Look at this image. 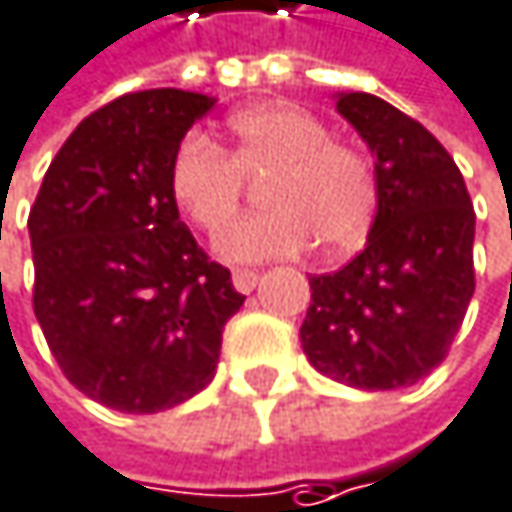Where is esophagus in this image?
<instances>
[{"label": "esophagus", "mask_w": 512, "mask_h": 512, "mask_svg": "<svg viewBox=\"0 0 512 512\" xmlns=\"http://www.w3.org/2000/svg\"><path fill=\"white\" fill-rule=\"evenodd\" d=\"M232 283H235L238 292H253L256 283H259V271H253V268H235L232 271Z\"/></svg>", "instance_id": "1"}]
</instances>
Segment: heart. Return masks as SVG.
I'll return each instance as SVG.
<instances>
[{
    "mask_svg": "<svg viewBox=\"0 0 512 512\" xmlns=\"http://www.w3.org/2000/svg\"><path fill=\"white\" fill-rule=\"evenodd\" d=\"M232 147L186 135L171 156L168 186L180 211L202 229H217L237 207L247 176H264L271 209L242 215L214 238L232 262L295 256L310 244L326 259L362 247L371 232L380 183L371 159L298 105H256L229 117Z\"/></svg>",
    "mask_w": 512,
    "mask_h": 512,
    "instance_id": "b5f03b06",
    "label": "heart"
}]
</instances>
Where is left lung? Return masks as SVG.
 Instances as JSON below:
<instances>
[{
  "label": "left lung",
  "instance_id": "left-lung-1",
  "mask_svg": "<svg viewBox=\"0 0 512 512\" xmlns=\"http://www.w3.org/2000/svg\"><path fill=\"white\" fill-rule=\"evenodd\" d=\"M338 111L368 141L380 202L365 250L341 271L310 277L301 347L344 386L401 389L450 353L474 295V208L446 147L371 93Z\"/></svg>",
  "mask_w": 512,
  "mask_h": 512
}]
</instances>
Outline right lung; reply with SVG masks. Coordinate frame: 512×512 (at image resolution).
<instances>
[{"label":"right lung","mask_w":512,"mask_h":512,"mask_svg":"<svg viewBox=\"0 0 512 512\" xmlns=\"http://www.w3.org/2000/svg\"><path fill=\"white\" fill-rule=\"evenodd\" d=\"M211 105L171 87L108 102L59 147L29 211L44 341L75 389L120 413L202 392L244 304L168 186L174 147Z\"/></svg>","instance_id":"1"}]
</instances>
